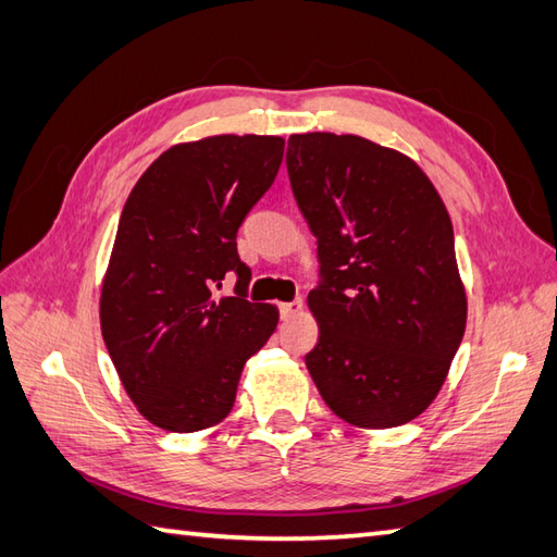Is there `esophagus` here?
<instances>
[{
  "instance_id": "obj_1",
  "label": "esophagus",
  "mask_w": 557,
  "mask_h": 557,
  "mask_svg": "<svg viewBox=\"0 0 557 557\" xmlns=\"http://www.w3.org/2000/svg\"><path fill=\"white\" fill-rule=\"evenodd\" d=\"M301 309H304V301H301V299H297V301H287V304H280V315H282V321H289V318L299 315V313H301Z\"/></svg>"
}]
</instances>
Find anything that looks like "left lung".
Segmentation results:
<instances>
[{
	"label": "left lung",
	"mask_w": 557,
	"mask_h": 557,
	"mask_svg": "<svg viewBox=\"0 0 557 557\" xmlns=\"http://www.w3.org/2000/svg\"><path fill=\"white\" fill-rule=\"evenodd\" d=\"M287 172L321 260L306 369L347 423H409L441 393L467 327L443 198L417 162L351 134L289 136Z\"/></svg>",
	"instance_id": "8db88e82"
}]
</instances>
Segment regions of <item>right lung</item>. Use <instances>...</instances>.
Here are the masks:
<instances>
[{
    "label": "right lung",
    "instance_id": "add662e5",
    "mask_svg": "<svg viewBox=\"0 0 557 557\" xmlns=\"http://www.w3.org/2000/svg\"><path fill=\"white\" fill-rule=\"evenodd\" d=\"M280 136H208L164 150L136 182L100 294V327L136 409L158 429L194 433L234 407L248 357L275 333L272 304L246 301L251 270L236 232L272 186ZM234 271V298L211 289Z\"/></svg>",
    "mask_w": 557,
    "mask_h": 557
}]
</instances>
